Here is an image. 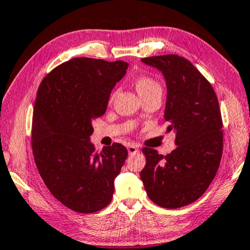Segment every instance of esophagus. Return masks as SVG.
Here are the masks:
<instances>
[{
    "instance_id": "1",
    "label": "esophagus",
    "mask_w": 250,
    "mask_h": 250,
    "mask_svg": "<svg viewBox=\"0 0 250 250\" xmlns=\"http://www.w3.org/2000/svg\"><path fill=\"white\" fill-rule=\"evenodd\" d=\"M127 151H128V154H129V155L135 154V153H138V151H139V148H138L137 146H135V145L131 144V145H128V146H127Z\"/></svg>"
}]
</instances>
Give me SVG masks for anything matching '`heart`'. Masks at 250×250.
Masks as SVG:
<instances>
[{
  "label": "heart",
  "instance_id": "heart-1",
  "mask_svg": "<svg viewBox=\"0 0 250 250\" xmlns=\"http://www.w3.org/2000/svg\"><path fill=\"white\" fill-rule=\"evenodd\" d=\"M135 88H137L139 95H146L155 90H161V86L156 80L147 76L138 77L135 79Z\"/></svg>",
  "mask_w": 250,
  "mask_h": 250
}]
</instances>
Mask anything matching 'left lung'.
<instances>
[{
	"mask_svg": "<svg viewBox=\"0 0 250 250\" xmlns=\"http://www.w3.org/2000/svg\"><path fill=\"white\" fill-rule=\"evenodd\" d=\"M167 83L164 119L176 133V149L167 156L142 148L146 167L140 172L149 199L176 209L196 201L208 189L223 154V122L212 86L186 58L163 55L142 58Z\"/></svg>",
	"mask_w": 250,
	"mask_h": 250,
	"instance_id": "8db88e82",
	"label": "left lung"
}]
</instances>
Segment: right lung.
Masks as SVG:
<instances>
[{
    "label": "right lung",
    "instance_id": "add662e5",
    "mask_svg": "<svg viewBox=\"0 0 250 250\" xmlns=\"http://www.w3.org/2000/svg\"><path fill=\"white\" fill-rule=\"evenodd\" d=\"M128 64L78 57L43 78L34 102L32 148L50 193L73 211L92 213L111 202L115 179L127 157L121 144L95 153L94 119L104 115L110 93Z\"/></svg>",
    "mask_w": 250,
    "mask_h": 250
}]
</instances>
